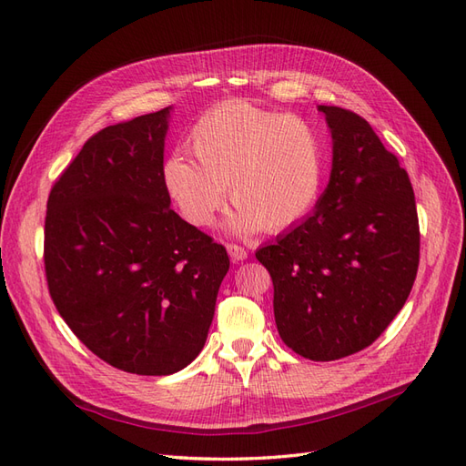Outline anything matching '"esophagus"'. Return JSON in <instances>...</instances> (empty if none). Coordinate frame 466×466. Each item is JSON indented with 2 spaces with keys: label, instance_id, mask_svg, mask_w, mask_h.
<instances>
[{
  "label": "esophagus",
  "instance_id": "1",
  "mask_svg": "<svg viewBox=\"0 0 466 466\" xmlns=\"http://www.w3.org/2000/svg\"><path fill=\"white\" fill-rule=\"evenodd\" d=\"M228 252H229V257H231L233 262H241L248 257V250L241 245H235V243H228Z\"/></svg>",
  "mask_w": 466,
  "mask_h": 466
}]
</instances>
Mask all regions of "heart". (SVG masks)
Masks as SVG:
<instances>
[{
  "instance_id": "heart-1",
  "label": "heart",
  "mask_w": 466,
  "mask_h": 466,
  "mask_svg": "<svg viewBox=\"0 0 466 466\" xmlns=\"http://www.w3.org/2000/svg\"><path fill=\"white\" fill-rule=\"evenodd\" d=\"M194 155L173 153L163 163V185L178 214L196 228L214 223L225 187L237 206L231 228L252 233L286 231L311 214L324 182V144L311 122L225 101L192 124Z\"/></svg>"
}]
</instances>
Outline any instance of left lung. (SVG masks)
<instances>
[{"mask_svg": "<svg viewBox=\"0 0 466 466\" xmlns=\"http://www.w3.org/2000/svg\"><path fill=\"white\" fill-rule=\"evenodd\" d=\"M332 132V173L313 214L257 260L274 284V317L295 354L332 361L371 346L414 286L420 225L414 190L370 122L319 106Z\"/></svg>", "mask_w": 466, "mask_h": 466, "instance_id": "left-lung-1", "label": "left lung"}]
</instances>
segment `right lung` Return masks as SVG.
Here are the masks:
<instances>
[{
  "mask_svg": "<svg viewBox=\"0 0 466 466\" xmlns=\"http://www.w3.org/2000/svg\"><path fill=\"white\" fill-rule=\"evenodd\" d=\"M168 108L91 136L46 204L45 270L72 332L112 368L171 375L200 354L223 245L171 209L163 185Z\"/></svg>",
  "mask_w": 466,
  "mask_h": 466,
  "instance_id": "1",
  "label": "right lung"
}]
</instances>
